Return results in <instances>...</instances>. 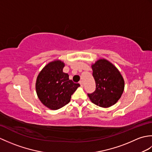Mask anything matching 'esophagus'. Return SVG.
Listing matches in <instances>:
<instances>
[{"label":"esophagus","mask_w":152,"mask_h":152,"mask_svg":"<svg viewBox=\"0 0 152 152\" xmlns=\"http://www.w3.org/2000/svg\"><path fill=\"white\" fill-rule=\"evenodd\" d=\"M80 86H81L82 87L83 86V83L82 81H80Z\"/></svg>","instance_id":"obj_1"}]
</instances>
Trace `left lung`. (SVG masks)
I'll return each instance as SVG.
<instances>
[{
  "instance_id": "8db88e82",
  "label": "left lung",
  "mask_w": 152,
  "mask_h": 152,
  "mask_svg": "<svg viewBox=\"0 0 152 152\" xmlns=\"http://www.w3.org/2000/svg\"><path fill=\"white\" fill-rule=\"evenodd\" d=\"M93 76L96 88L88 93L91 101L103 108L114 105L120 99L124 90V80L116 67L106 59H99L92 64Z\"/></svg>"
}]
</instances>
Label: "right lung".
Listing matches in <instances>:
<instances>
[{"instance_id":"add662e5","label":"right lung","mask_w":152,"mask_h":152,"mask_svg":"<svg viewBox=\"0 0 152 152\" xmlns=\"http://www.w3.org/2000/svg\"><path fill=\"white\" fill-rule=\"evenodd\" d=\"M64 66L62 61H52L37 77V95L42 103L51 110L59 109L67 104L71 95L80 86L69 80V74L63 72Z\"/></svg>"}]
</instances>
